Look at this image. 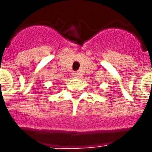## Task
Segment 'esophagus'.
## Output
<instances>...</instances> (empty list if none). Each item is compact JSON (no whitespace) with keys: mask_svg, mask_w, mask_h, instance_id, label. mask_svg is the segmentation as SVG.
Here are the masks:
<instances>
[{"mask_svg":"<svg viewBox=\"0 0 152 152\" xmlns=\"http://www.w3.org/2000/svg\"><path fill=\"white\" fill-rule=\"evenodd\" d=\"M73 75H74V78H79V76H80V74H79V73H78V72H74V74H73Z\"/></svg>","mask_w":152,"mask_h":152,"instance_id":"esophagus-1","label":"esophagus"}]
</instances>
